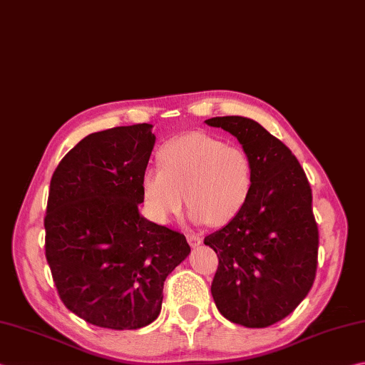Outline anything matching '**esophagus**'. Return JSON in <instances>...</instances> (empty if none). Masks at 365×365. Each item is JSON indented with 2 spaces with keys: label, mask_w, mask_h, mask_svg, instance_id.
Instances as JSON below:
<instances>
[{
  "label": "esophagus",
  "mask_w": 365,
  "mask_h": 365,
  "mask_svg": "<svg viewBox=\"0 0 365 365\" xmlns=\"http://www.w3.org/2000/svg\"><path fill=\"white\" fill-rule=\"evenodd\" d=\"M187 240H188V244H190L191 247H197V245H201L202 237H201V235H199V234L190 231V232H187Z\"/></svg>",
  "instance_id": "esophagus-1"
}]
</instances>
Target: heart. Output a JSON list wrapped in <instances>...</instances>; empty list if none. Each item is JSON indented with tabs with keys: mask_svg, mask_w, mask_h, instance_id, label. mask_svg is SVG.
<instances>
[{
	"mask_svg": "<svg viewBox=\"0 0 365 365\" xmlns=\"http://www.w3.org/2000/svg\"><path fill=\"white\" fill-rule=\"evenodd\" d=\"M158 164L144 170L140 185L150 215L160 223L178 215L187 196L192 218L223 226L252 195V156L209 134L190 133L169 140L158 152Z\"/></svg>",
	"mask_w": 365,
	"mask_h": 365,
	"instance_id": "obj_1",
	"label": "heart"
}]
</instances>
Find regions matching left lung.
I'll use <instances>...</instances> for the list:
<instances>
[{"label":"left lung","mask_w":365,"mask_h":365,"mask_svg":"<svg viewBox=\"0 0 365 365\" xmlns=\"http://www.w3.org/2000/svg\"><path fill=\"white\" fill-rule=\"evenodd\" d=\"M252 156L255 183L240 213L204 244L215 250L212 296L221 315L245 327L287 318L313 287L319 234L312 188L280 139L245 117H213Z\"/></svg>","instance_id":"1"}]
</instances>
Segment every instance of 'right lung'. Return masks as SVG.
Here are the masks:
<instances>
[{
    "instance_id": "add662e5",
    "label": "right lung",
    "mask_w": 365,
    "mask_h": 365,
    "mask_svg": "<svg viewBox=\"0 0 365 365\" xmlns=\"http://www.w3.org/2000/svg\"><path fill=\"white\" fill-rule=\"evenodd\" d=\"M152 125L88 134L50 180L46 258L61 302L106 329L158 318L166 277L190 253L185 235L139 215Z\"/></svg>"
}]
</instances>
